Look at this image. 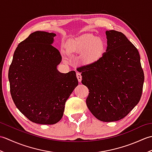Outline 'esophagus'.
<instances>
[{
	"label": "esophagus",
	"mask_w": 152,
	"mask_h": 152,
	"mask_svg": "<svg viewBox=\"0 0 152 152\" xmlns=\"http://www.w3.org/2000/svg\"><path fill=\"white\" fill-rule=\"evenodd\" d=\"M76 77L77 78H78V80L79 82H82V75L81 74L80 72H76Z\"/></svg>",
	"instance_id": "obj_1"
}]
</instances>
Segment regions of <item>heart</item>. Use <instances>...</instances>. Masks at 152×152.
I'll use <instances>...</instances> for the list:
<instances>
[{
    "instance_id": "obj_1",
    "label": "heart",
    "mask_w": 152,
    "mask_h": 152,
    "mask_svg": "<svg viewBox=\"0 0 152 152\" xmlns=\"http://www.w3.org/2000/svg\"><path fill=\"white\" fill-rule=\"evenodd\" d=\"M68 49L72 52H82L85 62H92L101 56L104 49V42L101 38L93 34H84L71 40Z\"/></svg>"
}]
</instances>
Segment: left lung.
Segmentation results:
<instances>
[{"mask_svg":"<svg viewBox=\"0 0 152 152\" xmlns=\"http://www.w3.org/2000/svg\"><path fill=\"white\" fill-rule=\"evenodd\" d=\"M107 49L101 57L78 67L89 90L86 104L99 120L125 118L139 102L144 75L138 51L121 32L106 31Z\"/></svg>","mask_w":152,"mask_h":152,"instance_id":"1","label":"left lung"}]
</instances>
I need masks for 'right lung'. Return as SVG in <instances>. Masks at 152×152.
<instances>
[{
	"instance_id": "add662e5",
	"label": "right lung",
	"mask_w": 152,
	"mask_h": 152,
	"mask_svg": "<svg viewBox=\"0 0 152 152\" xmlns=\"http://www.w3.org/2000/svg\"><path fill=\"white\" fill-rule=\"evenodd\" d=\"M56 36L44 31L31 33L18 44L8 70L15 105L38 124L59 121L66 100L78 85L75 71L63 74L57 70L62 57L51 45Z\"/></svg>"
}]
</instances>
